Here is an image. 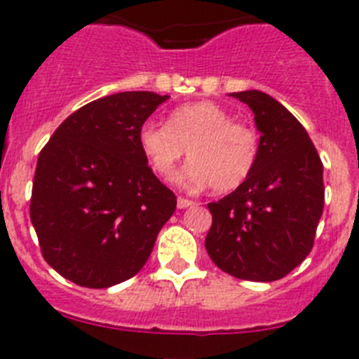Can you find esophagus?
Listing matches in <instances>:
<instances>
[{"label":"esophagus","instance_id":"obj_1","mask_svg":"<svg viewBox=\"0 0 359 359\" xmlns=\"http://www.w3.org/2000/svg\"><path fill=\"white\" fill-rule=\"evenodd\" d=\"M196 201L189 198H177V208H189V207H194Z\"/></svg>","mask_w":359,"mask_h":359}]
</instances>
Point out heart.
Returning a JSON list of instances; mask_svg holds the SVG:
<instances>
[{
  "mask_svg": "<svg viewBox=\"0 0 359 359\" xmlns=\"http://www.w3.org/2000/svg\"><path fill=\"white\" fill-rule=\"evenodd\" d=\"M138 144L152 170L165 180L172 177L189 148L185 177L194 185H210L215 192L243 185L259 158L255 129L233 122L224 107L207 100L176 107L169 122L145 120Z\"/></svg>",
  "mask_w": 359,
  "mask_h": 359,
  "instance_id": "heart-1",
  "label": "heart"
}]
</instances>
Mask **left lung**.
Here are the masks:
<instances>
[{"mask_svg":"<svg viewBox=\"0 0 359 359\" xmlns=\"http://www.w3.org/2000/svg\"><path fill=\"white\" fill-rule=\"evenodd\" d=\"M248 104L261 133L255 169L243 185L208 203L205 248L219 269L243 280L286 277L309 255L323 212V165L304 126L273 97L230 93Z\"/></svg>","mask_w":359,"mask_h":359,"instance_id":"8db88e82","label":"left lung"}]
</instances>
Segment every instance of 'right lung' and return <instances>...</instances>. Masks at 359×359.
<instances>
[{
  "label": "right lung",
  "instance_id": "add662e5",
  "mask_svg": "<svg viewBox=\"0 0 359 359\" xmlns=\"http://www.w3.org/2000/svg\"><path fill=\"white\" fill-rule=\"evenodd\" d=\"M167 98H98L72 113L41 151L32 224L44 261L79 286L102 290L135 277L176 210V196L138 144L140 126Z\"/></svg>",
  "mask_w": 359,
  "mask_h": 359
}]
</instances>
